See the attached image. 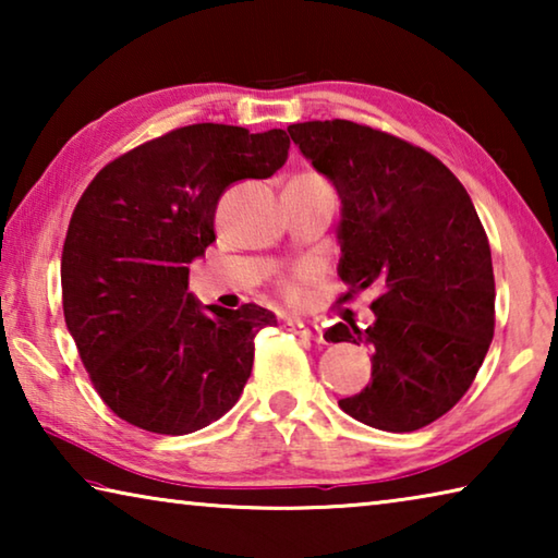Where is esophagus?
I'll return each instance as SVG.
<instances>
[{
    "label": "esophagus",
    "instance_id": "1",
    "mask_svg": "<svg viewBox=\"0 0 558 558\" xmlns=\"http://www.w3.org/2000/svg\"><path fill=\"white\" fill-rule=\"evenodd\" d=\"M288 327L292 332H298L307 339H315V342H323V327L315 323H302V319H288Z\"/></svg>",
    "mask_w": 558,
    "mask_h": 558
}]
</instances>
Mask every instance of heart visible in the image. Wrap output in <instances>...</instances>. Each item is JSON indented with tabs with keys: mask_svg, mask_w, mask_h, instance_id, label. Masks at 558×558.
<instances>
[{
	"mask_svg": "<svg viewBox=\"0 0 558 558\" xmlns=\"http://www.w3.org/2000/svg\"><path fill=\"white\" fill-rule=\"evenodd\" d=\"M282 292H286V298H290V300H298V298H300V288H298V282H292V280H286V282H282Z\"/></svg>",
	"mask_w": 558,
	"mask_h": 558,
	"instance_id": "heart-1",
	"label": "heart"
}]
</instances>
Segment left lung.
Listing matches in <instances>:
<instances>
[{
    "label": "left lung",
    "mask_w": 558,
    "mask_h": 558,
    "mask_svg": "<svg viewBox=\"0 0 558 558\" xmlns=\"http://www.w3.org/2000/svg\"><path fill=\"white\" fill-rule=\"evenodd\" d=\"M288 132L342 199V300L381 292L374 325L325 335L372 349V381L339 409L389 433L428 426L465 396L495 335L493 253L470 194L440 159L381 130L313 120Z\"/></svg>",
    "instance_id": "left-lung-1"
}]
</instances>
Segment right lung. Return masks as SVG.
<instances>
[{
    "mask_svg": "<svg viewBox=\"0 0 558 558\" xmlns=\"http://www.w3.org/2000/svg\"><path fill=\"white\" fill-rule=\"evenodd\" d=\"M286 130L186 125L106 165L71 216L61 256L65 327L108 409L132 426L186 436L233 409L253 337L276 315L202 305L189 263L216 241L221 194L286 165Z\"/></svg>",
    "mask_w": 558,
    "mask_h": 558,
    "instance_id": "1",
    "label": "right lung"
}]
</instances>
